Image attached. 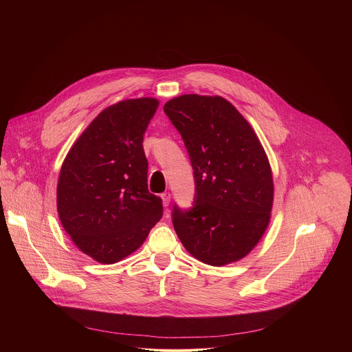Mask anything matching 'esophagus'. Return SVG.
<instances>
[{
  "label": "esophagus",
  "mask_w": 352,
  "mask_h": 352,
  "mask_svg": "<svg viewBox=\"0 0 352 352\" xmlns=\"http://www.w3.org/2000/svg\"><path fill=\"white\" fill-rule=\"evenodd\" d=\"M161 199H162V203H164V206L166 207V206H169V201H170V194L169 192H164V194H161Z\"/></svg>",
  "instance_id": "1"
}]
</instances>
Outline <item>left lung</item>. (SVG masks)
Masks as SVG:
<instances>
[{
    "instance_id": "8db88e82",
    "label": "left lung",
    "mask_w": 352,
    "mask_h": 352,
    "mask_svg": "<svg viewBox=\"0 0 352 352\" xmlns=\"http://www.w3.org/2000/svg\"><path fill=\"white\" fill-rule=\"evenodd\" d=\"M164 112L180 133L194 170L192 207L172 210L173 228L192 256L225 265L264 234L274 201L272 173L251 124L223 98L183 95Z\"/></svg>"
}]
</instances>
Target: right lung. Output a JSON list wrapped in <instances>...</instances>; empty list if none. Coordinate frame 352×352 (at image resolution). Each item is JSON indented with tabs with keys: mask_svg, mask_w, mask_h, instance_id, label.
<instances>
[{
	"mask_svg": "<svg viewBox=\"0 0 352 352\" xmlns=\"http://www.w3.org/2000/svg\"><path fill=\"white\" fill-rule=\"evenodd\" d=\"M158 100L116 102L92 120L67 153L56 188L63 229L80 251L111 264L137 251L162 217L148 190L144 134Z\"/></svg>",
	"mask_w": 352,
	"mask_h": 352,
	"instance_id": "add662e5",
	"label": "right lung"
}]
</instances>
